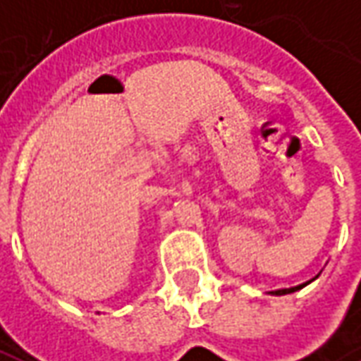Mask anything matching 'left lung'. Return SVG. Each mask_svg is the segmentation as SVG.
<instances>
[{
  "instance_id": "left-lung-1",
  "label": "left lung",
  "mask_w": 361,
  "mask_h": 361,
  "mask_svg": "<svg viewBox=\"0 0 361 361\" xmlns=\"http://www.w3.org/2000/svg\"><path fill=\"white\" fill-rule=\"evenodd\" d=\"M311 282V280H310ZM310 282H305V284H310ZM305 284H300V286H294V288H284V290H274V292H271V294L274 295H282V294H292V292H295V290H300V288H303Z\"/></svg>"
}]
</instances>
